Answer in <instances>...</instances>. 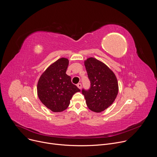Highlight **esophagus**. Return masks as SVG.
Returning a JSON list of instances; mask_svg holds the SVG:
<instances>
[{"instance_id": "obj_1", "label": "esophagus", "mask_w": 157, "mask_h": 157, "mask_svg": "<svg viewBox=\"0 0 157 157\" xmlns=\"http://www.w3.org/2000/svg\"><path fill=\"white\" fill-rule=\"evenodd\" d=\"M77 86H78V87L79 89H81V88L82 85H81V83H78V84H77Z\"/></svg>"}]
</instances>
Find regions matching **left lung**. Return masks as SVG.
Wrapping results in <instances>:
<instances>
[{
    "label": "left lung",
    "mask_w": 157,
    "mask_h": 157,
    "mask_svg": "<svg viewBox=\"0 0 157 157\" xmlns=\"http://www.w3.org/2000/svg\"><path fill=\"white\" fill-rule=\"evenodd\" d=\"M84 66L91 82L89 90L82 89L86 105L95 113H101L113 104L119 91L117 78L102 61L91 57L84 61Z\"/></svg>",
    "instance_id": "8db88e82"
}]
</instances>
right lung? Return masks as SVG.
<instances>
[{
  "instance_id": "add662e5",
  "label": "right lung",
  "mask_w": 157,
  "mask_h": 157,
  "mask_svg": "<svg viewBox=\"0 0 157 157\" xmlns=\"http://www.w3.org/2000/svg\"><path fill=\"white\" fill-rule=\"evenodd\" d=\"M69 60L61 58L50 65L39 78L37 94L41 102L55 113L66 110L73 96L80 89L66 74Z\"/></svg>"
}]
</instances>
